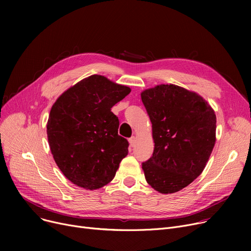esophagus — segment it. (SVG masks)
<instances>
[{
    "instance_id": "obj_1",
    "label": "esophagus",
    "mask_w": 251,
    "mask_h": 251,
    "mask_svg": "<svg viewBox=\"0 0 251 251\" xmlns=\"http://www.w3.org/2000/svg\"><path fill=\"white\" fill-rule=\"evenodd\" d=\"M135 142H136V137L132 136L131 138H129V143H130V147L133 148L135 146Z\"/></svg>"
}]
</instances>
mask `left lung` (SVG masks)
Listing matches in <instances>:
<instances>
[{
    "instance_id": "8db88e82",
    "label": "left lung",
    "mask_w": 251,
    "mask_h": 251,
    "mask_svg": "<svg viewBox=\"0 0 251 251\" xmlns=\"http://www.w3.org/2000/svg\"><path fill=\"white\" fill-rule=\"evenodd\" d=\"M151 122L154 150L142 163L147 182L163 194L175 193L199 177L216 143L217 117L194 91L175 84L143 90Z\"/></svg>"
}]
</instances>
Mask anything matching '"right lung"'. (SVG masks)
<instances>
[{"mask_svg":"<svg viewBox=\"0 0 251 251\" xmlns=\"http://www.w3.org/2000/svg\"><path fill=\"white\" fill-rule=\"evenodd\" d=\"M130 91L96 74L65 90L52 104L47 123L50 152L75 185L96 190L114 179L129 143L118 134L119 119L111 109Z\"/></svg>","mask_w":251,"mask_h":251,"instance_id":"add662e5","label":"right lung"}]
</instances>
